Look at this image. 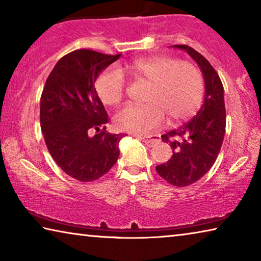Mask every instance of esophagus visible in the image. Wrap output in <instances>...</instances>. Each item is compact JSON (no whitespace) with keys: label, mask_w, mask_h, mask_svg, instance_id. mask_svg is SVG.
I'll return each instance as SVG.
<instances>
[{"label":"esophagus","mask_w":261,"mask_h":261,"mask_svg":"<svg viewBox=\"0 0 261 261\" xmlns=\"http://www.w3.org/2000/svg\"><path fill=\"white\" fill-rule=\"evenodd\" d=\"M137 138H139L143 143L146 145L147 147H152L154 144L156 143V141L159 140V138H156V137H153V138H148V137H143V136H137Z\"/></svg>","instance_id":"1"}]
</instances>
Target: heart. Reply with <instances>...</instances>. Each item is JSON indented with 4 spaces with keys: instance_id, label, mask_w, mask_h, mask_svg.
<instances>
[{
    "instance_id": "b5f03b06",
    "label": "heart",
    "mask_w": 261,
    "mask_h": 261,
    "mask_svg": "<svg viewBox=\"0 0 261 261\" xmlns=\"http://www.w3.org/2000/svg\"><path fill=\"white\" fill-rule=\"evenodd\" d=\"M132 76L151 83L146 105H129L115 115V125L122 131L145 135L165 122H178L200 108L205 82L199 68L169 56L138 59L124 68ZM95 90L105 105L116 106L125 93V77L121 69H105L95 81Z\"/></svg>"
}]
</instances>
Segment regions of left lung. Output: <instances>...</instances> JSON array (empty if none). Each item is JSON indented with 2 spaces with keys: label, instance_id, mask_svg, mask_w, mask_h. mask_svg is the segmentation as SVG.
<instances>
[{
  "label": "left lung",
  "instance_id": "8db88e82",
  "mask_svg": "<svg viewBox=\"0 0 261 261\" xmlns=\"http://www.w3.org/2000/svg\"><path fill=\"white\" fill-rule=\"evenodd\" d=\"M174 47L184 49L200 67L205 79V101L188 123L161 136L162 141L170 144L173 155L155 169L174 187H188L199 180L219 155L226 132V107L222 82L210 62L187 45Z\"/></svg>",
  "mask_w": 261,
  "mask_h": 261
}]
</instances>
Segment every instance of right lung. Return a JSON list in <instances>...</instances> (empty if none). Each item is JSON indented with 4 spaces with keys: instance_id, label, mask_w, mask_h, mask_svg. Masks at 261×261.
I'll use <instances>...</instances> for the list:
<instances>
[{
    "instance_id": "obj_1",
    "label": "right lung",
    "mask_w": 261,
    "mask_h": 261,
    "mask_svg": "<svg viewBox=\"0 0 261 261\" xmlns=\"http://www.w3.org/2000/svg\"><path fill=\"white\" fill-rule=\"evenodd\" d=\"M120 56L73 50L59 60L43 86L40 124L47 148L61 169L81 182L102 177L120 155L125 135L106 131L108 115L94 87L101 71Z\"/></svg>"
}]
</instances>
